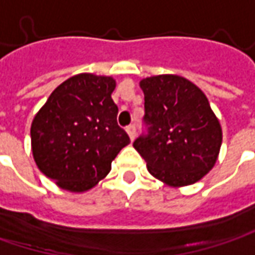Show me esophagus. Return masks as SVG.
Returning <instances> with one entry per match:
<instances>
[{
    "instance_id": "esophagus-1",
    "label": "esophagus",
    "mask_w": 255,
    "mask_h": 255,
    "mask_svg": "<svg viewBox=\"0 0 255 255\" xmlns=\"http://www.w3.org/2000/svg\"><path fill=\"white\" fill-rule=\"evenodd\" d=\"M126 132L129 134L130 140H133L134 136H136V128H134V125H129V126L126 128Z\"/></svg>"
}]
</instances>
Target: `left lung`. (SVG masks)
Segmentation results:
<instances>
[{
  "mask_svg": "<svg viewBox=\"0 0 255 255\" xmlns=\"http://www.w3.org/2000/svg\"><path fill=\"white\" fill-rule=\"evenodd\" d=\"M139 84L149 132L133 147L149 173L173 188L201 181L214 168L223 143L221 125L207 96L176 74L152 76Z\"/></svg>",
  "mask_w": 255,
  "mask_h": 255,
  "instance_id": "left-lung-1",
  "label": "left lung"
}]
</instances>
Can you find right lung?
<instances>
[{
  "label": "right lung",
  "instance_id": "right-lung-1",
  "mask_svg": "<svg viewBox=\"0 0 255 255\" xmlns=\"http://www.w3.org/2000/svg\"><path fill=\"white\" fill-rule=\"evenodd\" d=\"M116 80L76 74L54 89L31 123L35 165L61 189L86 192L102 181L112 160L130 143L118 125L112 93Z\"/></svg>",
  "mask_w": 255,
  "mask_h": 255
}]
</instances>
